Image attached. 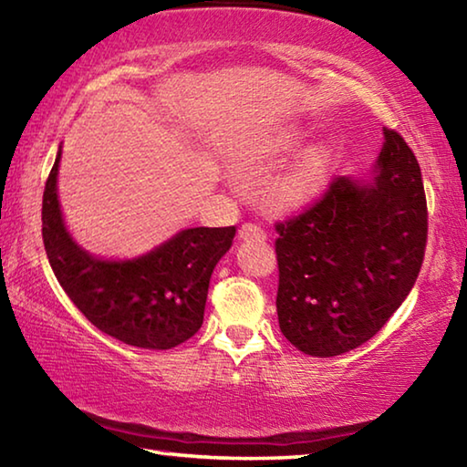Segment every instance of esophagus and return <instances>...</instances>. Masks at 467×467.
Instances as JSON below:
<instances>
[{"label": "esophagus", "instance_id": "1", "mask_svg": "<svg viewBox=\"0 0 467 467\" xmlns=\"http://www.w3.org/2000/svg\"><path fill=\"white\" fill-rule=\"evenodd\" d=\"M239 239L241 241H265V231H264L262 226H257V224L244 223L239 228Z\"/></svg>", "mask_w": 467, "mask_h": 467}]
</instances>
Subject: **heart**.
Here are the masks:
<instances>
[{
	"label": "heart",
	"instance_id": "obj_1",
	"mask_svg": "<svg viewBox=\"0 0 467 467\" xmlns=\"http://www.w3.org/2000/svg\"><path fill=\"white\" fill-rule=\"evenodd\" d=\"M305 128L300 123H286L262 136L249 138L239 148L233 150V171L244 177H253L267 167L282 162L303 144ZM336 161L334 141L327 138L315 140L284 164L275 175L267 181L265 200L275 210H298L309 205L326 187L331 167Z\"/></svg>",
	"mask_w": 467,
	"mask_h": 467
}]
</instances>
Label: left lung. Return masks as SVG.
<instances>
[{
    "label": "left lung",
    "instance_id": "obj_1",
    "mask_svg": "<svg viewBox=\"0 0 467 467\" xmlns=\"http://www.w3.org/2000/svg\"><path fill=\"white\" fill-rule=\"evenodd\" d=\"M383 136L370 177L336 179L319 203L275 226L280 329L309 357H337L368 342L422 267V172L400 133Z\"/></svg>",
    "mask_w": 467,
    "mask_h": 467
}]
</instances>
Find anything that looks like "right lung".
Returning <instances> with one entry per match:
<instances>
[{
  "label": "right lung",
  "instance_id": "obj_1",
  "mask_svg": "<svg viewBox=\"0 0 467 467\" xmlns=\"http://www.w3.org/2000/svg\"><path fill=\"white\" fill-rule=\"evenodd\" d=\"M61 148L43 193V243L55 278L94 327L146 350H169L203 323L212 272L236 228H185L144 255H92L69 234L57 200Z\"/></svg>",
  "mask_w": 467,
  "mask_h": 467
}]
</instances>
